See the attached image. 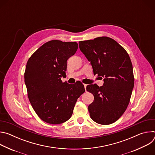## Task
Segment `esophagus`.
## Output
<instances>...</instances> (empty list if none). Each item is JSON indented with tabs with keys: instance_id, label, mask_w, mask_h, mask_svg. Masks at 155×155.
<instances>
[{
	"instance_id": "1",
	"label": "esophagus",
	"mask_w": 155,
	"mask_h": 155,
	"mask_svg": "<svg viewBox=\"0 0 155 155\" xmlns=\"http://www.w3.org/2000/svg\"><path fill=\"white\" fill-rule=\"evenodd\" d=\"M84 84V88H85V90H86V88L87 84Z\"/></svg>"
}]
</instances>
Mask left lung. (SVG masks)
<instances>
[{
	"label": "left lung",
	"instance_id": "8db88e82",
	"mask_svg": "<svg viewBox=\"0 0 155 155\" xmlns=\"http://www.w3.org/2000/svg\"><path fill=\"white\" fill-rule=\"evenodd\" d=\"M79 48L91 62L94 74L104 78L102 86L96 84L86 86L94 97L88 106L90 117L101 124H112L125 112L134 87L129 56L118 43L107 37L80 41Z\"/></svg>",
	"mask_w": 155,
	"mask_h": 155
}]
</instances>
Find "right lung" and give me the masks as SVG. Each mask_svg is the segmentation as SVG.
I'll use <instances>...</instances> for the list:
<instances>
[{
    "instance_id": "1",
    "label": "right lung",
    "mask_w": 155,
    "mask_h": 155,
    "mask_svg": "<svg viewBox=\"0 0 155 155\" xmlns=\"http://www.w3.org/2000/svg\"><path fill=\"white\" fill-rule=\"evenodd\" d=\"M75 41L53 40L44 43L28 61L25 82L31 104L38 117L57 124L72 116L78 98L85 91L81 82L63 83L68 59L78 49Z\"/></svg>"
}]
</instances>
